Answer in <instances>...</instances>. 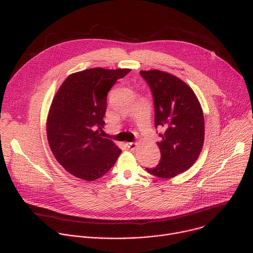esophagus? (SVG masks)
<instances>
[{
  "label": "esophagus",
  "mask_w": 253,
  "mask_h": 253,
  "mask_svg": "<svg viewBox=\"0 0 253 253\" xmlns=\"http://www.w3.org/2000/svg\"><path fill=\"white\" fill-rule=\"evenodd\" d=\"M127 147L130 149V150H135L137 147H138V144L136 142H130V143H127L126 144Z\"/></svg>",
  "instance_id": "1"
}]
</instances>
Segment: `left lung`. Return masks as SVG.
Returning a JSON list of instances; mask_svg holds the SVG:
<instances>
[{
	"label": "left lung",
	"mask_w": 253,
	"mask_h": 253,
	"mask_svg": "<svg viewBox=\"0 0 253 253\" xmlns=\"http://www.w3.org/2000/svg\"><path fill=\"white\" fill-rule=\"evenodd\" d=\"M140 74L152 91L155 127L164 130L157 142L160 162L146 170L169 179L188 170L198 159L204 142L203 111L193 90L181 79L159 70Z\"/></svg>",
	"instance_id": "1"
}]
</instances>
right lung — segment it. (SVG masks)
<instances>
[{
    "label": "right lung",
    "instance_id": "1",
    "mask_svg": "<svg viewBox=\"0 0 253 253\" xmlns=\"http://www.w3.org/2000/svg\"><path fill=\"white\" fill-rule=\"evenodd\" d=\"M131 69L91 68L71 74L57 91L47 118V137L56 160L73 176L102 177L121 149L99 133L105 122L107 94Z\"/></svg>",
    "mask_w": 253,
    "mask_h": 253
}]
</instances>
